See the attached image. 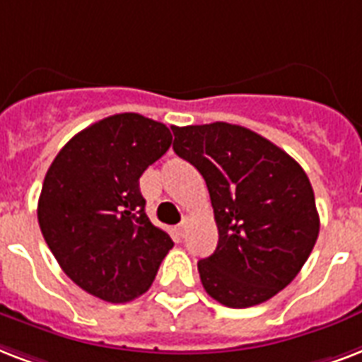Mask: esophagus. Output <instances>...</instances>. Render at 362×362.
I'll return each mask as SVG.
<instances>
[{
  "mask_svg": "<svg viewBox=\"0 0 362 362\" xmlns=\"http://www.w3.org/2000/svg\"><path fill=\"white\" fill-rule=\"evenodd\" d=\"M187 228H189V221L185 219V221H181V223H179L177 226H175V230H177V234L181 238L185 236V232H187Z\"/></svg>",
  "mask_w": 362,
  "mask_h": 362,
  "instance_id": "esophagus-1",
  "label": "esophagus"
}]
</instances>
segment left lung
<instances>
[{"instance_id":"8db88e82","label":"left lung","mask_w":362,"mask_h":362,"mask_svg":"<svg viewBox=\"0 0 362 362\" xmlns=\"http://www.w3.org/2000/svg\"><path fill=\"white\" fill-rule=\"evenodd\" d=\"M173 151L206 179L217 249L198 262L206 293L223 306L262 304L293 281L319 236L306 172L277 145L228 122L173 126Z\"/></svg>"}]
</instances>
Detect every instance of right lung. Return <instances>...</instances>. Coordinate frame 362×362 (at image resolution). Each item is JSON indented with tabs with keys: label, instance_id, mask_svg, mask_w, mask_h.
Returning <instances> with one entry per match:
<instances>
[{
	"label": "right lung",
	"instance_id": "add662e5",
	"mask_svg": "<svg viewBox=\"0 0 362 362\" xmlns=\"http://www.w3.org/2000/svg\"><path fill=\"white\" fill-rule=\"evenodd\" d=\"M172 145L166 124L137 113L98 120L62 147L45 175L37 219L66 276L105 302L155 281L173 247L145 213L139 177Z\"/></svg>",
	"mask_w": 362,
	"mask_h": 362
}]
</instances>
